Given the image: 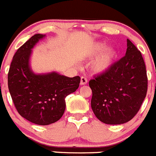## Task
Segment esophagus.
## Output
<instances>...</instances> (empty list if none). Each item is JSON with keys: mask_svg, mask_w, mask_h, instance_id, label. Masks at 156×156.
Listing matches in <instances>:
<instances>
[{"mask_svg": "<svg viewBox=\"0 0 156 156\" xmlns=\"http://www.w3.org/2000/svg\"><path fill=\"white\" fill-rule=\"evenodd\" d=\"M88 81H87V78L85 77H81V81H80V85H86Z\"/></svg>", "mask_w": 156, "mask_h": 156, "instance_id": "1", "label": "esophagus"}]
</instances>
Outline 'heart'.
<instances>
[{
  "instance_id": "1",
  "label": "heart",
  "mask_w": 156,
  "mask_h": 156,
  "mask_svg": "<svg viewBox=\"0 0 156 156\" xmlns=\"http://www.w3.org/2000/svg\"><path fill=\"white\" fill-rule=\"evenodd\" d=\"M106 47L105 42L96 43L90 51L92 57L97 55L100 52L104 50ZM116 56V50L113 47H109L103 51L95 59L92 63V68L97 73H103L107 71L113 64L114 59Z\"/></svg>"
}]
</instances>
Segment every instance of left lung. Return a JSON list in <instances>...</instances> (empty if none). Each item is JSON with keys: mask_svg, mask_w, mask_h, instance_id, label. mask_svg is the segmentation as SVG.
<instances>
[{"mask_svg": "<svg viewBox=\"0 0 156 156\" xmlns=\"http://www.w3.org/2000/svg\"><path fill=\"white\" fill-rule=\"evenodd\" d=\"M127 47L124 57L89 81L92 111L106 124H122L131 120L146 96L148 78L144 59L128 39Z\"/></svg>", "mask_w": 156, "mask_h": 156, "instance_id": "8db88e82", "label": "left lung"}]
</instances>
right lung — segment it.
<instances>
[{"instance_id":"obj_1","label":"right lung","mask_w":156,"mask_h":156,"mask_svg":"<svg viewBox=\"0 0 156 156\" xmlns=\"http://www.w3.org/2000/svg\"><path fill=\"white\" fill-rule=\"evenodd\" d=\"M46 35L36 34L17 50L8 75V89L19 114L38 125H49L61 118L66 96L78 89L80 77L52 71L36 74L30 67L33 49Z\"/></svg>"}]
</instances>
